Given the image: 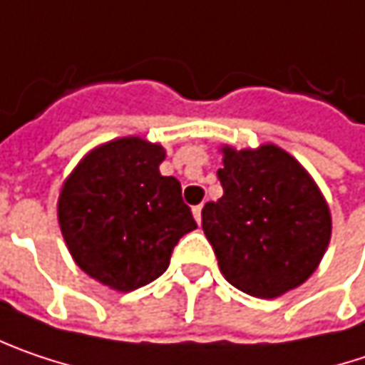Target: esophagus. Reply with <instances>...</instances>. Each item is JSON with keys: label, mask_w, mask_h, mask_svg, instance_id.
I'll list each match as a JSON object with an SVG mask.
<instances>
[{"label": "esophagus", "mask_w": 365, "mask_h": 365, "mask_svg": "<svg viewBox=\"0 0 365 365\" xmlns=\"http://www.w3.org/2000/svg\"><path fill=\"white\" fill-rule=\"evenodd\" d=\"M192 212H194V219H196V223H200V221H202V204L194 206V208H192Z\"/></svg>", "instance_id": "34e87169"}]
</instances>
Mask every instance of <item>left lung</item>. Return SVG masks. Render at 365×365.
Listing matches in <instances>:
<instances>
[{
    "label": "left lung",
    "instance_id": "1",
    "mask_svg": "<svg viewBox=\"0 0 365 365\" xmlns=\"http://www.w3.org/2000/svg\"><path fill=\"white\" fill-rule=\"evenodd\" d=\"M223 196L202 208V229L227 281L272 299L299 287L318 268L332 219L304 165L277 144L221 146Z\"/></svg>",
    "mask_w": 365,
    "mask_h": 365
}]
</instances>
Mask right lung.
<instances>
[{
    "label": "right lung",
    "mask_w": 365,
    "mask_h": 365,
    "mask_svg": "<svg viewBox=\"0 0 365 365\" xmlns=\"http://www.w3.org/2000/svg\"><path fill=\"white\" fill-rule=\"evenodd\" d=\"M165 148L125 136L88 150L66 178L57 200L63 242L78 267L109 289L159 279L171 252L196 229L175 178L161 175Z\"/></svg>",
    "instance_id": "add662e5"
}]
</instances>
